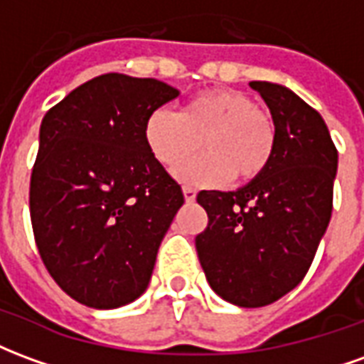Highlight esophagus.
<instances>
[{
    "instance_id": "34e87169",
    "label": "esophagus",
    "mask_w": 364,
    "mask_h": 364,
    "mask_svg": "<svg viewBox=\"0 0 364 364\" xmlns=\"http://www.w3.org/2000/svg\"><path fill=\"white\" fill-rule=\"evenodd\" d=\"M183 195H185V200H187V203H193V200L197 198V191L193 189V187H183Z\"/></svg>"
}]
</instances>
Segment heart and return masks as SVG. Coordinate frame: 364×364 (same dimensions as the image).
<instances>
[{
	"instance_id": "b5f03b06",
	"label": "heart",
	"mask_w": 364,
	"mask_h": 364,
	"mask_svg": "<svg viewBox=\"0 0 364 364\" xmlns=\"http://www.w3.org/2000/svg\"><path fill=\"white\" fill-rule=\"evenodd\" d=\"M144 142L161 166L175 167L205 143L200 159L175 169L189 185L253 181L271 164L277 130L267 112L240 91L213 90L191 97L179 112L156 109L144 122Z\"/></svg>"
}]
</instances>
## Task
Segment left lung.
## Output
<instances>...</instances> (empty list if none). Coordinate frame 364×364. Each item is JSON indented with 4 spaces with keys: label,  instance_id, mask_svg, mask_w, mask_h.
Here are the masks:
<instances>
[{
    "label": "left lung",
    "instance_id": "8db88e82",
    "mask_svg": "<svg viewBox=\"0 0 364 364\" xmlns=\"http://www.w3.org/2000/svg\"><path fill=\"white\" fill-rule=\"evenodd\" d=\"M277 146L265 173L236 191H200L208 226L195 237L210 289L230 304H273L304 279L328 230L337 150L318 111L281 83L252 82Z\"/></svg>",
    "mask_w": 364,
    "mask_h": 364
}]
</instances>
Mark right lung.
Wrapping results in <instances>:
<instances>
[{
	"label": "right lung",
	"instance_id": "obj_1",
	"mask_svg": "<svg viewBox=\"0 0 364 364\" xmlns=\"http://www.w3.org/2000/svg\"><path fill=\"white\" fill-rule=\"evenodd\" d=\"M179 95L154 77H93L44 114L31 222L68 296L112 310L142 296L185 198L144 142V122Z\"/></svg>",
	"mask_w": 364,
	"mask_h": 364
}]
</instances>
